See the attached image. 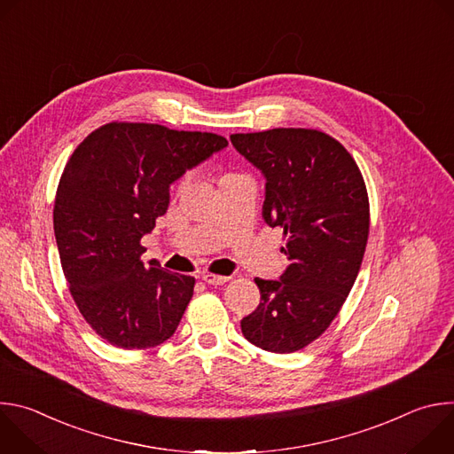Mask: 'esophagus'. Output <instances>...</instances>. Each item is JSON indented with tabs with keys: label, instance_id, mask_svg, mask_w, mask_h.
<instances>
[{
	"label": "esophagus",
	"instance_id": "esophagus-1",
	"mask_svg": "<svg viewBox=\"0 0 454 454\" xmlns=\"http://www.w3.org/2000/svg\"><path fill=\"white\" fill-rule=\"evenodd\" d=\"M203 280H205L208 286H223V284H226L230 278H228V277H223V275L203 273Z\"/></svg>",
	"mask_w": 454,
	"mask_h": 454
}]
</instances>
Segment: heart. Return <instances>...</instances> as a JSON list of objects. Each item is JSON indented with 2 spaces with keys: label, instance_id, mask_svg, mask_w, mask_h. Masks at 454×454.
<instances>
[{
  "label": "heart",
  "instance_id": "b5f03b06",
  "mask_svg": "<svg viewBox=\"0 0 454 454\" xmlns=\"http://www.w3.org/2000/svg\"><path fill=\"white\" fill-rule=\"evenodd\" d=\"M190 176H192V174H190V172H186V174H184V176H183V177H181V179H179V183H177V186H179V188H183V186H184V184H186V183H188V181H190Z\"/></svg>",
  "mask_w": 454,
  "mask_h": 454
}]
</instances>
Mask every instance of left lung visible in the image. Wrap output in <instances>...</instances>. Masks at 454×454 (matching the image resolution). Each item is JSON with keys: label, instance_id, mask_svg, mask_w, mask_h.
I'll use <instances>...</instances> for the list:
<instances>
[{"label": "left lung", "instance_id": "1", "mask_svg": "<svg viewBox=\"0 0 454 454\" xmlns=\"http://www.w3.org/2000/svg\"><path fill=\"white\" fill-rule=\"evenodd\" d=\"M266 176L264 221L284 230L280 280L254 278L261 303L240 321L254 347L291 354L329 329L363 262L370 203L350 153L316 129L278 127L230 137Z\"/></svg>", "mask_w": 454, "mask_h": 454}]
</instances>
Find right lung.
I'll return each instance as SVG.
<instances>
[{
  "mask_svg": "<svg viewBox=\"0 0 454 454\" xmlns=\"http://www.w3.org/2000/svg\"><path fill=\"white\" fill-rule=\"evenodd\" d=\"M214 133L109 121L84 138L60 176L53 231L70 293L107 343L144 350L177 329L196 278L142 262V237L168 208V186L224 149Z\"/></svg>",
  "mask_w": 454,
  "mask_h": 454,
  "instance_id": "1",
  "label": "right lung"
}]
</instances>
